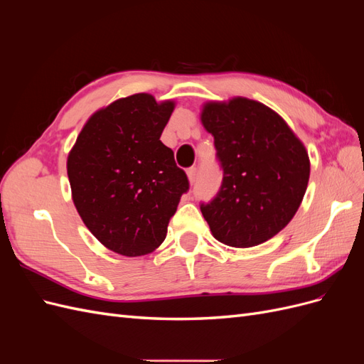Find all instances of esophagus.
I'll use <instances>...</instances> for the list:
<instances>
[{
	"label": "esophagus",
	"instance_id": "esophagus-1",
	"mask_svg": "<svg viewBox=\"0 0 364 364\" xmlns=\"http://www.w3.org/2000/svg\"><path fill=\"white\" fill-rule=\"evenodd\" d=\"M186 176H188V181H190V183H194V181H196V176H197V168H194V167L188 168V170H186Z\"/></svg>",
	"mask_w": 364,
	"mask_h": 364
}]
</instances>
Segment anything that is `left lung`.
Segmentation results:
<instances>
[{"label":"left lung","instance_id":"1","mask_svg":"<svg viewBox=\"0 0 364 364\" xmlns=\"http://www.w3.org/2000/svg\"><path fill=\"white\" fill-rule=\"evenodd\" d=\"M200 119L223 168L222 188L200 211L220 243L258 246L299 209L310 179L308 151L281 115L246 97L208 102Z\"/></svg>","mask_w":364,"mask_h":364}]
</instances>
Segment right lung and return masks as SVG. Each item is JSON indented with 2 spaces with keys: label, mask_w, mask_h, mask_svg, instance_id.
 Listing matches in <instances>:
<instances>
[{
  "label": "right lung",
  "mask_w": 364,
  "mask_h": 364,
  "mask_svg": "<svg viewBox=\"0 0 364 364\" xmlns=\"http://www.w3.org/2000/svg\"><path fill=\"white\" fill-rule=\"evenodd\" d=\"M176 103L118 98L86 121L68 153L73 202L100 243L124 257L158 249L190 183L159 139Z\"/></svg>",
  "instance_id": "1"
}]
</instances>
